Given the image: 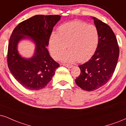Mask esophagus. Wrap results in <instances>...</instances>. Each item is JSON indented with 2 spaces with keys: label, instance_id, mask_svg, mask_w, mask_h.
<instances>
[{
  "label": "esophagus",
  "instance_id": "obj_1",
  "mask_svg": "<svg viewBox=\"0 0 126 126\" xmlns=\"http://www.w3.org/2000/svg\"><path fill=\"white\" fill-rule=\"evenodd\" d=\"M63 66H66V67H67V68H71V67H73V65H71V64H63Z\"/></svg>",
  "mask_w": 126,
  "mask_h": 126
}]
</instances>
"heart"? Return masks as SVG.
I'll return each instance as SVG.
<instances>
[{
  "label": "heart",
  "instance_id": "heart-1",
  "mask_svg": "<svg viewBox=\"0 0 126 126\" xmlns=\"http://www.w3.org/2000/svg\"><path fill=\"white\" fill-rule=\"evenodd\" d=\"M98 41L99 35L96 27L75 20L60 25L58 34L52 33L50 35L49 47L55 59H58L64 53L67 46L68 51L61 57L62 61L84 62L95 53Z\"/></svg>",
  "mask_w": 126,
  "mask_h": 126
}]
</instances>
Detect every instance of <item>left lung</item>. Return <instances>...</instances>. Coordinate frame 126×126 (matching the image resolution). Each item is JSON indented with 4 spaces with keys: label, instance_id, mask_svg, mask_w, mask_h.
<instances>
[{
    "label": "left lung",
    "instance_id": "8db88e82",
    "mask_svg": "<svg viewBox=\"0 0 126 126\" xmlns=\"http://www.w3.org/2000/svg\"><path fill=\"white\" fill-rule=\"evenodd\" d=\"M98 30L97 49L90 60L79 66L80 75L75 79L79 88L87 91L96 90L112 77L119 56V47L113 31L109 25L92 17Z\"/></svg>",
    "mask_w": 126,
    "mask_h": 126
}]
</instances>
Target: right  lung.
<instances>
[{
	"instance_id": "obj_1",
	"label": "right lung",
	"mask_w": 126,
	"mask_h": 126,
	"mask_svg": "<svg viewBox=\"0 0 126 126\" xmlns=\"http://www.w3.org/2000/svg\"><path fill=\"white\" fill-rule=\"evenodd\" d=\"M60 18L59 15H36L20 23L13 31L8 46V67L14 79L25 88H44L59 67L47 47L54 26ZM25 39L36 46L31 58L23 57L18 51L19 42Z\"/></svg>"
}]
</instances>
